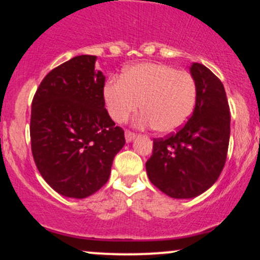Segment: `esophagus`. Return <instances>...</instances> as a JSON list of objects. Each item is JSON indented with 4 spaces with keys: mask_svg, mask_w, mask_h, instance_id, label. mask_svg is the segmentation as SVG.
<instances>
[{
    "mask_svg": "<svg viewBox=\"0 0 260 260\" xmlns=\"http://www.w3.org/2000/svg\"><path fill=\"white\" fill-rule=\"evenodd\" d=\"M124 136H126L127 142H132V140L136 138L137 134L134 132H131V131H126V132H124Z\"/></svg>",
    "mask_w": 260,
    "mask_h": 260,
    "instance_id": "obj_1",
    "label": "esophagus"
}]
</instances>
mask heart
<instances>
[{
	"label": "heart",
	"mask_w": 260,
	"mask_h": 260,
	"mask_svg": "<svg viewBox=\"0 0 260 260\" xmlns=\"http://www.w3.org/2000/svg\"><path fill=\"white\" fill-rule=\"evenodd\" d=\"M110 116L122 123L139 109L142 122L168 134L188 121L197 101V83L187 71L164 63H139L127 68L121 79H111L104 88Z\"/></svg>",
	"instance_id": "b5f03b06"
}]
</instances>
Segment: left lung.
<instances>
[{
  "label": "left lung",
  "mask_w": 260,
  "mask_h": 260,
  "mask_svg": "<svg viewBox=\"0 0 260 260\" xmlns=\"http://www.w3.org/2000/svg\"><path fill=\"white\" fill-rule=\"evenodd\" d=\"M197 101L189 120L177 132L155 138L145 162L149 180L171 198L202 194L215 183L228 156L229 101L217 77L204 64L193 63Z\"/></svg>",
  "instance_id": "1"
}]
</instances>
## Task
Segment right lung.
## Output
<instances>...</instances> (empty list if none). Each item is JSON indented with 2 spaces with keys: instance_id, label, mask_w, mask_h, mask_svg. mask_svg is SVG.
I'll return each instance as SVG.
<instances>
[{
  "instance_id": "add662e5",
  "label": "right lung",
  "mask_w": 260,
  "mask_h": 260,
  "mask_svg": "<svg viewBox=\"0 0 260 260\" xmlns=\"http://www.w3.org/2000/svg\"><path fill=\"white\" fill-rule=\"evenodd\" d=\"M96 56L80 55L53 68L31 103L35 165L56 192L86 198L106 183L113 157L126 143L105 109V77Z\"/></svg>"
}]
</instances>
